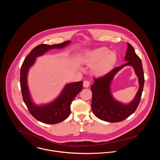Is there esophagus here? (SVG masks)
Wrapping results in <instances>:
<instances>
[{
	"label": "esophagus",
	"instance_id": "34e87169",
	"mask_svg": "<svg viewBox=\"0 0 160 160\" xmlns=\"http://www.w3.org/2000/svg\"><path fill=\"white\" fill-rule=\"evenodd\" d=\"M83 85L84 87H88L89 85H90V82L88 81H84L83 82Z\"/></svg>",
	"mask_w": 160,
	"mask_h": 160
}]
</instances>
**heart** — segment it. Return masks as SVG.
I'll return each mask as SVG.
<instances>
[{"label":"heart","instance_id":"b5f03b06","mask_svg":"<svg viewBox=\"0 0 160 160\" xmlns=\"http://www.w3.org/2000/svg\"><path fill=\"white\" fill-rule=\"evenodd\" d=\"M83 61L92 65V70L96 75H103L108 72L117 61V54L106 48H101L87 52Z\"/></svg>","mask_w":160,"mask_h":160}]
</instances>
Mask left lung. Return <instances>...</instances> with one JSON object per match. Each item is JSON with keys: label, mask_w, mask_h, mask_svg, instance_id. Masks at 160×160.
Segmentation results:
<instances>
[{"label": "left lung", "mask_w": 160, "mask_h": 160, "mask_svg": "<svg viewBox=\"0 0 160 160\" xmlns=\"http://www.w3.org/2000/svg\"><path fill=\"white\" fill-rule=\"evenodd\" d=\"M128 48L125 57L127 63L116 67L106 75L94 79V83L91 86L92 100L91 108L94 115L100 120L111 123L124 120L138 108L143 90L144 84V71L141 59L136 54L134 48L127 43ZM125 65L133 68L139 79L140 88L133 101L128 105L121 103L114 99L110 89V83L114 75Z\"/></svg>", "instance_id": "left-lung-1"}]
</instances>
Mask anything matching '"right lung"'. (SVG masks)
I'll list each match as a JSON object with an SVG mask.
<instances>
[{
  "mask_svg": "<svg viewBox=\"0 0 160 160\" xmlns=\"http://www.w3.org/2000/svg\"><path fill=\"white\" fill-rule=\"evenodd\" d=\"M70 40L54 45L40 44L32 50L22 64L20 71V86L23 101L31 115L37 120L47 124H56L67 118L70 115L72 101L81 92L83 82L68 83L60 95L52 102L37 106L32 101L27 84V75L30 68L34 64L36 58L53 49L64 48L69 44Z\"/></svg>",
  "mask_w": 160,
  "mask_h": 160,
  "instance_id": "obj_1",
  "label": "right lung"
}]
</instances>
